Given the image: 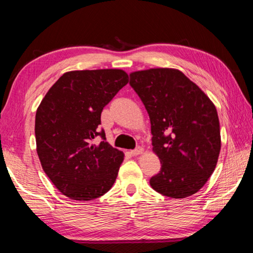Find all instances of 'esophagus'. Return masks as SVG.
<instances>
[{
	"instance_id": "34e87169",
	"label": "esophagus",
	"mask_w": 253,
	"mask_h": 253,
	"mask_svg": "<svg viewBox=\"0 0 253 253\" xmlns=\"http://www.w3.org/2000/svg\"><path fill=\"white\" fill-rule=\"evenodd\" d=\"M143 147H137V148H135V149H132V151H130V154H131V156H137V155H139V154H142L143 153Z\"/></svg>"
}]
</instances>
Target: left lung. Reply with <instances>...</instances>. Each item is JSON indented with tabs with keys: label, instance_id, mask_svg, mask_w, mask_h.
<instances>
[{
	"label": "left lung",
	"instance_id": "1",
	"mask_svg": "<svg viewBox=\"0 0 253 253\" xmlns=\"http://www.w3.org/2000/svg\"><path fill=\"white\" fill-rule=\"evenodd\" d=\"M129 84L146 108L152 145L161 161L149 179L162 195L184 199L204 186L221 149L216 108L193 81L176 69L135 71Z\"/></svg>",
	"mask_w": 253,
	"mask_h": 253
}]
</instances>
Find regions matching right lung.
Wrapping results in <instances>:
<instances>
[{
    "mask_svg": "<svg viewBox=\"0 0 253 253\" xmlns=\"http://www.w3.org/2000/svg\"><path fill=\"white\" fill-rule=\"evenodd\" d=\"M127 84L128 75L121 69L69 71L38 107L34 130L42 169L71 200L99 198L116 181L124 154L106 142L100 116ZM97 135L99 144L93 143Z\"/></svg>",
    "mask_w": 253,
    "mask_h": 253,
    "instance_id": "1",
    "label": "right lung"
}]
</instances>
